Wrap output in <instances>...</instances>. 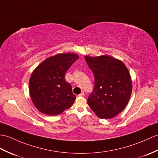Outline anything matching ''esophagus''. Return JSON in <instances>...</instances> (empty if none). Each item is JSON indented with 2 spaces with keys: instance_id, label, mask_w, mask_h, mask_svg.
<instances>
[{
  "instance_id": "34e87169",
  "label": "esophagus",
  "mask_w": 158,
  "mask_h": 158,
  "mask_svg": "<svg viewBox=\"0 0 158 158\" xmlns=\"http://www.w3.org/2000/svg\"><path fill=\"white\" fill-rule=\"evenodd\" d=\"M84 94H84V91H82V92L81 93V94L79 95V96H81V97H82V96H84Z\"/></svg>"
}]
</instances>
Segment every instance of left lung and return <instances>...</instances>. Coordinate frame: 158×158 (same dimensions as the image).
<instances>
[{
	"mask_svg": "<svg viewBox=\"0 0 158 158\" xmlns=\"http://www.w3.org/2000/svg\"><path fill=\"white\" fill-rule=\"evenodd\" d=\"M95 77L87 104L100 118L110 119L126 108L132 93V80L126 65L108 55L85 56Z\"/></svg>",
	"mask_w": 158,
	"mask_h": 158,
	"instance_id": "obj_1",
	"label": "left lung"
}]
</instances>
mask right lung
I'll list each match as a JSON object with an SVG mask.
<instances>
[{
    "mask_svg": "<svg viewBox=\"0 0 158 158\" xmlns=\"http://www.w3.org/2000/svg\"><path fill=\"white\" fill-rule=\"evenodd\" d=\"M79 58L75 53H61L47 58L32 72L29 81L31 101L40 112L48 116L60 114L75 100L65 73Z\"/></svg>",
    "mask_w": 158,
    "mask_h": 158,
    "instance_id": "right-lung-1",
    "label": "right lung"
}]
</instances>
